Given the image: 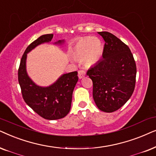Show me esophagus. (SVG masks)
<instances>
[{
  "instance_id": "34e87169",
  "label": "esophagus",
  "mask_w": 156,
  "mask_h": 156,
  "mask_svg": "<svg viewBox=\"0 0 156 156\" xmlns=\"http://www.w3.org/2000/svg\"><path fill=\"white\" fill-rule=\"evenodd\" d=\"M86 73L84 70H80L79 71H78V78H83V77L86 76Z\"/></svg>"
}]
</instances>
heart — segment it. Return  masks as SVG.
<instances>
[{
	"mask_svg": "<svg viewBox=\"0 0 156 156\" xmlns=\"http://www.w3.org/2000/svg\"><path fill=\"white\" fill-rule=\"evenodd\" d=\"M103 43L100 39L93 37L80 38L75 44L73 55L75 58L83 60L86 65H93L102 56Z\"/></svg>",
	"mask_w": 156,
	"mask_h": 156,
	"instance_id": "1",
	"label": "heart"
}]
</instances>
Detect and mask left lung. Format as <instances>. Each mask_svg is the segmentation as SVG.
<instances>
[{
	"label": "left lung",
	"mask_w": 156,
	"mask_h": 156,
	"mask_svg": "<svg viewBox=\"0 0 156 156\" xmlns=\"http://www.w3.org/2000/svg\"><path fill=\"white\" fill-rule=\"evenodd\" d=\"M98 34L105 41L103 59L88 70L87 76L93 81V97L97 107L112 113L123 106L133 93L136 64L123 41L106 31Z\"/></svg>",
	"instance_id": "obj_1"
}]
</instances>
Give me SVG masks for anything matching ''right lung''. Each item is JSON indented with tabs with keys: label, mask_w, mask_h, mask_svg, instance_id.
<instances>
[{
	"label": "right lung",
	"mask_w": 156,
	"mask_h": 156,
	"mask_svg": "<svg viewBox=\"0 0 156 156\" xmlns=\"http://www.w3.org/2000/svg\"><path fill=\"white\" fill-rule=\"evenodd\" d=\"M53 37V34L43 35L31 43L23 55L18 72V82L25 102L47 120H57L67 115L71 106L73 91L78 80V71L70 72L63 75L51 86L43 88L36 86L29 78L26 70L27 53L37 45L51 41Z\"/></svg>",
	"instance_id": "right-lung-1"
}]
</instances>
